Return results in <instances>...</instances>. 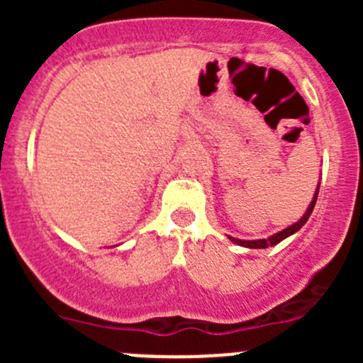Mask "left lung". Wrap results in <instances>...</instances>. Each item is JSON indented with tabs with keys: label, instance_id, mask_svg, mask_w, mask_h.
I'll return each mask as SVG.
<instances>
[{
	"label": "left lung",
	"instance_id": "obj_1",
	"mask_svg": "<svg viewBox=\"0 0 363 363\" xmlns=\"http://www.w3.org/2000/svg\"><path fill=\"white\" fill-rule=\"evenodd\" d=\"M318 191H320V182H318L316 191H314V196H313V200H311L309 207H307L306 214H303L302 218L298 219V221L294 223V225L288 226V228H284V230H281V232H277V233H274V235H270L269 239L242 240V239H235V237H228V239L232 240V242L239 244V246H242V247H250V250H265V247H269V246H276V244H279L281 240H284V239H288V237H290V235H294V233L298 232V230L302 228L303 225H306L307 219H309V216L313 214L314 203H316V199H318Z\"/></svg>",
	"mask_w": 363,
	"mask_h": 363
}]
</instances>
